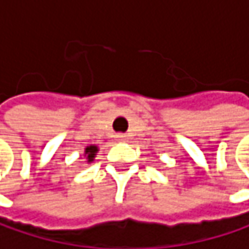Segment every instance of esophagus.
Returning <instances> with one entry per match:
<instances>
[{
    "instance_id": "34e87169",
    "label": "esophagus",
    "mask_w": 249,
    "mask_h": 249,
    "mask_svg": "<svg viewBox=\"0 0 249 249\" xmlns=\"http://www.w3.org/2000/svg\"><path fill=\"white\" fill-rule=\"evenodd\" d=\"M115 139H116V140H119V142H124V140L127 139V136H125V134H116V136H115Z\"/></svg>"
}]
</instances>
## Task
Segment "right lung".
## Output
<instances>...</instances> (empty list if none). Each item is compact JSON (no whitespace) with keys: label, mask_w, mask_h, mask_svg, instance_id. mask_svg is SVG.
<instances>
[{"label":"right lung","mask_w":249,"mask_h":249,"mask_svg":"<svg viewBox=\"0 0 249 249\" xmlns=\"http://www.w3.org/2000/svg\"><path fill=\"white\" fill-rule=\"evenodd\" d=\"M96 153H97V147H96V146H89V147H86L84 156H86V159H87V162H89V163H90V162H93V159H94Z\"/></svg>","instance_id":"1"}]
</instances>
